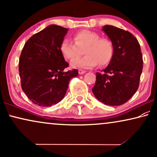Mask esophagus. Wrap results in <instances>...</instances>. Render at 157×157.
<instances>
[{
  "label": "esophagus",
  "instance_id": "esophagus-1",
  "mask_svg": "<svg viewBox=\"0 0 157 157\" xmlns=\"http://www.w3.org/2000/svg\"><path fill=\"white\" fill-rule=\"evenodd\" d=\"M78 72H79V74H80V75H83V74H85V73L86 72H85V70H82V69H80V70L78 71Z\"/></svg>",
  "mask_w": 157,
  "mask_h": 157
}]
</instances>
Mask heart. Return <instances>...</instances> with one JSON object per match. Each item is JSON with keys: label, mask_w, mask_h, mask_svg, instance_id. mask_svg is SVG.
Listing matches in <instances>:
<instances>
[{"label": "heart", "mask_w": 157, "mask_h": 157, "mask_svg": "<svg viewBox=\"0 0 157 157\" xmlns=\"http://www.w3.org/2000/svg\"><path fill=\"white\" fill-rule=\"evenodd\" d=\"M75 43L69 39H64L60 45L63 57L69 61L78 58L85 50V57L72 61L73 68L89 69L99 64L106 66L112 61L114 55V45L109 39L101 37L95 32L83 30L74 35Z\"/></svg>", "instance_id": "heart-1"}]
</instances>
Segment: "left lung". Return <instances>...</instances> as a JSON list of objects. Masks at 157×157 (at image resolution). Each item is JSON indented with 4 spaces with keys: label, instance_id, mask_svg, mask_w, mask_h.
<instances>
[{
    "label": "left lung",
    "instance_id": "1",
    "mask_svg": "<svg viewBox=\"0 0 157 157\" xmlns=\"http://www.w3.org/2000/svg\"><path fill=\"white\" fill-rule=\"evenodd\" d=\"M102 30L114 45V55L103 73H96L92 89L101 102L120 106L133 96L139 86L143 69V56L138 40L130 32L112 25Z\"/></svg>",
    "mask_w": 157,
    "mask_h": 157
}]
</instances>
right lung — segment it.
Segmentation results:
<instances>
[{"mask_svg": "<svg viewBox=\"0 0 157 157\" xmlns=\"http://www.w3.org/2000/svg\"><path fill=\"white\" fill-rule=\"evenodd\" d=\"M67 28L48 26L33 35L21 51L19 71L21 88L28 98L40 106H50L61 101L69 80L78 75L77 69L64 72L69 66L60 51Z\"/></svg>", "mask_w": 157, "mask_h": 157, "instance_id": "obj_1", "label": "right lung"}]
</instances>
